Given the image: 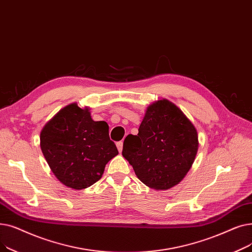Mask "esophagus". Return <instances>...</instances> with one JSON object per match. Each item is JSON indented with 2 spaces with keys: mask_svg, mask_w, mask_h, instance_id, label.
Wrapping results in <instances>:
<instances>
[{
  "mask_svg": "<svg viewBox=\"0 0 252 252\" xmlns=\"http://www.w3.org/2000/svg\"><path fill=\"white\" fill-rule=\"evenodd\" d=\"M117 148H118V151L121 153L122 150H123V141H119L117 142Z\"/></svg>",
  "mask_w": 252,
  "mask_h": 252,
  "instance_id": "esophagus-1",
  "label": "esophagus"
}]
</instances>
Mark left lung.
<instances>
[{"mask_svg": "<svg viewBox=\"0 0 252 252\" xmlns=\"http://www.w3.org/2000/svg\"><path fill=\"white\" fill-rule=\"evenodd\" d=\"M199 148L198 133L183 111L168 99L148 106L138 134H129L123 157L151 189H168L181 183L193 165Z\"/></svg>", "mask_w": 252, "mask_h": 252, "instance_id": "8db88e82", "label": "left lung"}]
</instances>
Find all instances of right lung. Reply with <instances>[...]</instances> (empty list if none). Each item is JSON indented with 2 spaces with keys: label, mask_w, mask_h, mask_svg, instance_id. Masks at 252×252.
<instances>
[{
  "label": "right lung",
  "mask_w": 252,
  "mask_h": 252,
  "mask_svg": "<svg viewBox=\"0 0 252 252\" xmlns=\"http://www.w3.org/2000/svg\"><path fill=\"white\" fill-rule=\"evenodd\" d=\"M44 157L64 186L83 189L101 178L105 165L119 154L109 125L93 121L90 109L70 103L48 121L40 134Z\"/></svg>",
  "instance_id": "1"
}]
</instances>
